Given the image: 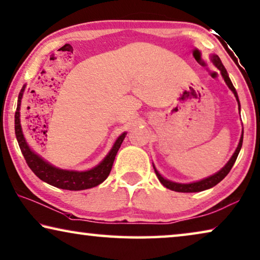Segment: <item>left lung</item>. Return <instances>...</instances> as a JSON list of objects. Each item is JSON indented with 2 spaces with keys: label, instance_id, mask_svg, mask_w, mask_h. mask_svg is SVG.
<instances>
[{
  "label": "left lung",
  "instance_id": "1",
  "mask_svg": "<svg viewBox=\"0 0 260 260\" xmlns=\"http://www.w3.org/2000/svg\"><path fill=\"white\" fill-rule=\"evenodd\" d=\"M211 61L213 62V64L215 66V67L219 69L222 77H223V80L225 82V84L228 85V88L232 90L234 96L236 97V101L238 103V108L241 110V104H240V100H238V94L236 89L234 88V85L232 83V81H230L228 73H226L224 66L222 64L220 57L217 56L216 54H211ZM241 112V111H240ZM242 143H243V131H242V135H241V139H240V142H238V146L236 148V150L233 154L232 157L230 159L226 162L225 166L216 172V174H214L209 177H206V178L201 179V180H198V182H192V183H186V184H183V183H176V182H172V180H169L167 178H164V177L159 174L157 169L155 168L154 163H152V167H154V170H155V174L157 176L158 180L160 182V184L163 185V186H166L167 188L171 189V191H175V192H183V193H193V192H201V191H205V189H208V188H212L213 186H215L216 184H219L222 179L224 178V177L229 174V171L232 170V168L234 166V163L236 162V158L238 154H240L241 151V148H242Z\"/></svg>",
  "mask_w": 260,
  "mask_h": 260
}]
</instances>
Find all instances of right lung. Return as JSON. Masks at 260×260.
Wrapping results in <instances>:
<instances>
[{
  "label": "right lung",
  "instance_id": "obj_1",
  "mask_svg": "<svg viewBox=\"0 0 260 260\" xmlns=\"http://www.w3.org/2000/svg\"><path fill=\"white\" fill-rule=\"evenodd\" d=\"M25 88L26 84H24L18 94L17 110H16L15 113V133L20 151H22L28 168L34 171V174L43 180V182L52 185V186L62 189H69V191H81V189L91 188L104 182L110 175L115 155H117L123 139L126 138L127 132H123L121 135H119L117 140L114 141L112 148H111V150L109 151V154L96 167L84 171L66 170V169L56 168L47 162L46 159H44L41 156H39L36 151L32 150L23 134L22 125H20L19 111L20 103H22L23 93L25 91Z\"/></svg>",
  "mask_w": 260,
  "mask_h": 260
}]
</instances>
